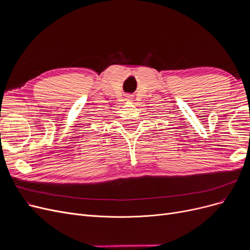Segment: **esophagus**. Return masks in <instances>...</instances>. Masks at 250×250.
I'll return each instance as SVG.
<instances>
[{
	"label": "esophagus",
	"instance_id": "obj_1",
	"mask_svg": "<svg viewBox=\"0 0 250 250\" xmlns=\"http://www.w3.org/2000/svg\"><path fill=\"white\" fill-rule=\"evenodd\" d=\"M126 100H127V101H130V100H131V96L127 95V96H126Z\"/></svg>",
	"mask_w": 250,
	"mask_h": 250
}]
</instances>
